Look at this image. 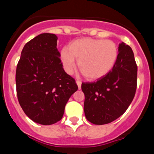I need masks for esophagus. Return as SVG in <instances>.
Wrapping results in <instances>:
<instances>
[{
    "mask_svg": "<svg viewBox=\"0 0 154 154\" xmlns=\"http://www.w3.org/2000/svg\"><path fill=\"white\" fill-rule=\"evenodd\" d=\"M76 83H77V85H78V87H79V89H81V85H82V82L80 81V80H76Z\"/></svg>",
    "mask_w": 154,
    "mask_h": 154,
    "instance_id": "obj_1",
    "label": "esophagus"
}]
</instances>
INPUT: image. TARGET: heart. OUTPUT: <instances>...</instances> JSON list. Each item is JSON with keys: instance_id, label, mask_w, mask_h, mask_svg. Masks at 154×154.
<instances>
[{"instance_id": "obj_1", "label": "heart", "mask_w": 154, "mask_h": 154, "mask_svg": "<svg viewBox=\"0 0 154 154\" xmlns=\"http://www.w3.org/2000/svg\"><path fill=\"white\" fill-rule=\"evenodd\" d=\"M118 58V48L112 41L82 38L64 48L61 59L68 73H72L78 60L79 69L87 79L96 80L112 70Z\"/></svg>"}]
</instances>
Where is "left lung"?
Returning a JSON list of instances; mask_svg holds the SVG:
<instances>
[{
	"instance_id": "1",
	"label": "left lung",
	"mask_w": 154,
	"mask_h": 154,
	"mask_svg": "<svg viewBox=\"0 0 154 154\" xmlns=\"http://www.w3.org/2000/svg\"><path fill=\"white\" fill-rule=\"evenodd\" d=\"M137 85L134 54L130 46L121 43L112 70L96 82L82 83L86 119L96 125L112 123L126 112L135 96Z\"/></svg>"
}]
</instances>
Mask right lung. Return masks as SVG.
<instances>
[{
  "label": "right lung",
  "mask_w": 154,
  "mask_h": 154,
  "mask_svg": "<svg viewBox=\"0 0 154 154\" xmlns=\"http://www.w3.org/2000/svg\"><path fill=\"white\" fill-rule=\"evenodd\" d=\"M58 37L43 33L27 42L16 69L19 104L34 122L51 125L62 119L65 105L78 89L62 68Z\"/></svg>",
  "instance_id": "obj_1"
}]
</instances>
